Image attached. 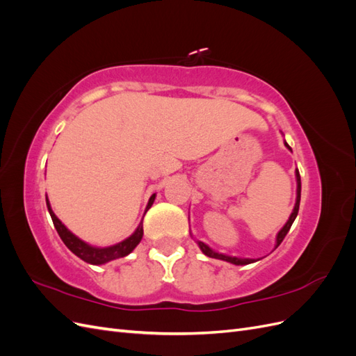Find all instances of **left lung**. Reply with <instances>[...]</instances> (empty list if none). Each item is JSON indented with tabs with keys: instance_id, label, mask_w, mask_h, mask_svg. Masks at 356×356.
<instances>
[{
	"instance_id": "obj_1",
	"label": "left lung",
	"mask_w": 356,
	"mask_h": 356,
	"mask_svg": "<svg viewBox=\"0 0 356 356\" xmlns=\"http://www.w3.org/2000/svg\"><path fill=\"white\" fill-rule=\"evenodd\" d=\"M285 147L291 152V147L286 144V141H284ZM296 179H297V197H296V204H294V209L293 212H291L288 221L285 222L284 227L279 230V233L276 234V245L275 248H277L279 245H281V242L284 241V238L286 236V233L289 232L291 225H293L297 213H298V208H300V196H301V179H300V174H298V169H296ZM197 245L202 250V252L204 255H208L211 258H217V260H222V261H227V263H232V264H236V266H245V264H251V263H255L260 260V258H241V257H232V255H225V254H221V252H217L213 251L211 246H208L207 243H203L202 241H197Z\"/></svg>"
}]
</instances>
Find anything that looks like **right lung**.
Instances as JSON below:
<instances>
[{"mask_svg": "<svg viewBox=\"0 0 356 356\" xmlns=\"http://www.w3.org/2000/svg\"><path fill=\"white\" fill-rule=\"evenodd\" d=\"M154 199H156V193H154L152 197H149V200L147 203L145 212L149 208H152ZM46 203H47V209H49V213H50V217H51V221H53V224H55V229H56L58 234L60 236L62 242L67 245V248L72 254H75L79 258H81L83 261L89 263V264L99 266V264L108 263L111 260H115V258L126 257V255H129L135 250V248L138 246V243L141 242V239H143L144 229H143V221H141V222H139L138 227H136V230L131 236H129L127 239L118 242L115 245H111V246H105V248L92 246L88 242H84L80 238H77V236H75L72 232H70L65 227V224H62V221L56 217L55 212H53V209L50 207V202H49L47 197H46Z\"/></svg>", "mask_w": 356, "mask_h": 356, "instance_id": "obj_1", "label": "right lung"}]
</instances>
